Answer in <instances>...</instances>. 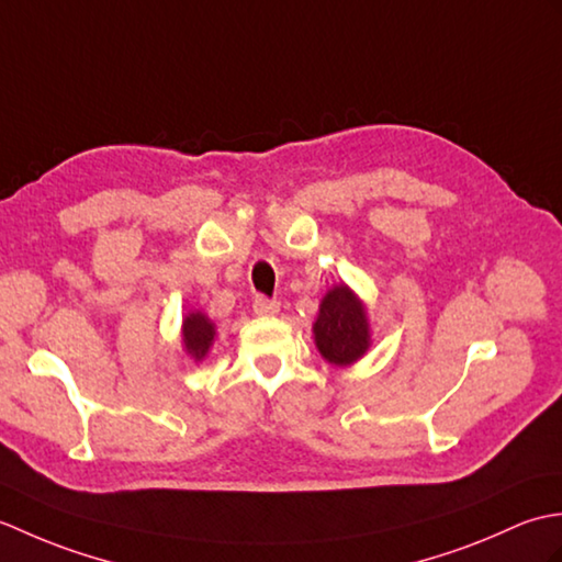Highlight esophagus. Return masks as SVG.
Wrapping results in <instances>:
<instances>
[{
	"label": "esophagus",
	"instance_id": "1",
	"mask_svg": "<svg viewBox=\"0 0 562 562\" xmlns=\"http://www.w3.org/2000/svg\"><path fill=\"white\" fill-rule=\"evenodd\" d=\"M254 312H256L258 316H274V314L280 312V302L266 300V296H256V302H254Z\"/></svg>",
	"mask_w": 562,
	"mask_h": 562
}]
</instances>
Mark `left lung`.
I'll use <instances>...</instances> for the list:
<instances>
[{
  "mask_svg": "<svg viewBox=\"0 0 562 562\" xmlns=\"http://www.w3.org/2000/svg\"><path fill=\"white\" fill-rule=\"evenodd\" d=\"M312 330L316 350L328 364L350 367L372 348L367 304L345 282L333 284L324 294Z\"/></svg>",
  "mask_w": 562,
  "mask_h": 562,
  "instance_id": "left-lung-1",
  "label": "left lung"
}]
</instances>
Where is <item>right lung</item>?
Here are the masks:
<instances>
[{
    "mask_svg": "<svg viewBox=\"0 0 562 562\" xmlns=\"http://www.w3.org/2000/svg\"><path fill=\"white\" fill-rule=\"evenodd\" d=\"M214 338H217V326H214V321L207 314L188 312L183 316L181 342H183V352L190 357V360L195 362L205 360Z\"/></svg>",
    "mask_w": 562,
    "mask_h": 562,
    "instance_id": "obj_1",
    "label": "right lung"
}]
</instances>
